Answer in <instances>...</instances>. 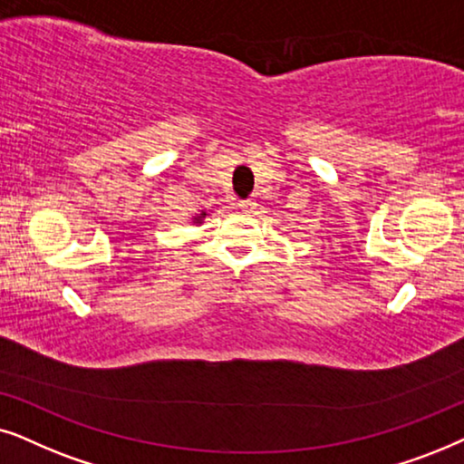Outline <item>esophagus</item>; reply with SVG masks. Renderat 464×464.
<instances>
[{"label": "esophagus", "instance_id": "esophagus-1", "mask_svg": "<svg viewBox=\"0 0 464 464\" xmlns=\"http://www.w3.org/2000/svg\"><path fill=\"white\" fill-rule=\"evenodd\" d=\"M239 208H242L244 212H255L256 201L255 199H242V201H239Z\"/></svg>", "mask_w": 464, "mask_h": 464}]
</instances>
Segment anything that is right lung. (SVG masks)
Listing matches in <instances>:
<instances>
[{
  "instance_id": "add662e5",
  "label": "right lung",
  "mask_w": 464,
  "mask_h": 464,
  "mask_svg": "<svg viewBox=\"0 0 464 464\" xmlns=\"http://www.w3.org/2000/svg\"><path fill=\"white\" fill-rule=\"evenodd\" d=\"M206 212H201L199 216H195V218H193V222H197V225H201V222H203V218H206Z\"/></svg>"
}]
</instances>
